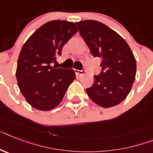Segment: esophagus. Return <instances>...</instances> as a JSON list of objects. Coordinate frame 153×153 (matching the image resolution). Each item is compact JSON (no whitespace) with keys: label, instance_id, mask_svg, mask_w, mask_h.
Wrapping results in <instances>:
<instances>
[{"label":"esophagus","instance_id":"1","mask_svg":"<svg viewBox=\"0 0 153 153\" xmlns=\"http://www.w3.org/2000/svg\"><path fill=\"white\" fill-rule=\"evenodd\" d=\"M85 72L86 70H84V69H82V70H76V74L79 76H82L83 74H85Z\"/></svg>","mask_w":153,"mask_h":153}]
</instances>
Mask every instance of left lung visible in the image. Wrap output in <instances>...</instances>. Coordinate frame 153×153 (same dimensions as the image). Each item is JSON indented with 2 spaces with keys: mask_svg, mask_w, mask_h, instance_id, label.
<instances>
[{
  "mask_svg": "<svg viewBox=\"0 0 153 153\" xmlns=\"http://www.w3.org/2000/svg\"><path fill=\"white\" fill-rule=\"evenodd\" d=\"M80 36L94 57L102 59V71L87 88L94 103L109 108L124 100L131 90L136 75V60L123 37L95 20L76 22Z\"/></svg>",
  "mask_w": 153,
  "mask_h": 153,
  "instance_id": "left-lung-1",
  "label": "left lung"
}]
</instances>
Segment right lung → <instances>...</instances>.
Here are the masks:
<instances>
[{"instance_id": "add662e5", "label": "right lung", "mask_w": 153, "mask_h": 153, "mask_svg": "<svg viewBox=\"0 0 153 153\" xmlns=\"http://www.w3.org/2000/svg\"><path fill=\"white\" fill-rule=\"evenodd\" d=\"M77 31L74 22L53 20L36 30L22 46L16 79L22 95L33 108L48 111L56 107L76 78L72 69H55L51 64Z\"/></svg>"}]
</instances>
